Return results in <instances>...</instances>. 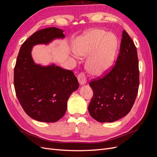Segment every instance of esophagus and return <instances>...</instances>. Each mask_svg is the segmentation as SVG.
<instances>
[{"label": "esophagus", "mask_w": 157, "mask_h": 157, "mask_svg": "<svg viewBox=\"0 0 157 157\" xmlns=\"http://www.w3.org/2000/svg\"><path fill=\"white\" fill-rule=\"evenodd\" d=\"M78 81L80 86H82V85H84L86 83V76H85L84 73H81L78 75Z\"/></svg>", "instance_id": "1"}]
</instances>
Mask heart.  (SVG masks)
I'll list each match as a JSON object with an SVG mask.
<instances>
[{
    "label": "heart",
    "instance_id": "obj_1",
    "mask_svg": "<svg viewBox=\"0 0 157 157\" xmlns=\"http://www.w3.org/2000/svg\"><path fill=\"white\" fill-rule=\"evenodd\" d=\"M117 46L116 39L102 29L84 33L75 42L74 53L80 57L88 56L86 68L92 76L103 75L113 64Z\"/></svg>",
    "mask_w": 157,
    "mask_h": 157
}]
</instances>
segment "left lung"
Returning a JSON list of instances; mask_svg holds the SVG:
<instances>
[{
	"mask_svg": "<svg viewBox=\"0 0 157 157\" xmlns=\"http://www.w3.org/2000/svg\"><path fill=\"white\" fill-rule=\"evenodd\" d=\"M138 63L135 44L124 30L115 67L103 78L90 83L94 96L88 111L95 120L113 122L130 111L139 88Z\"/></svg>",
	"mask_w": 157,
	"mask_h": 157,
	"instance_id": "8db88e82",
	"label": "left lung"
}]
</instances>
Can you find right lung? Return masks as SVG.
<instances>
[{"mask_svg":"<svg viewBox=\"0 0 157 157\" xmlns=\"http://www.w3.org/2000/svg\"><path fill=\"white\" fill-rule=\"evenodd\" d=\"M65 36L62 29L49 27L35 32L22 44L14 68V88L23 110L37 121L55 122L67 110L71 94L79 86L71 71L54 63L42 65L32 56L36 45H48Z\"/></svg>","mask_w":157,"mask_h":157,"instance_id":"obj_1","label":"right lung"}]
</instances>
